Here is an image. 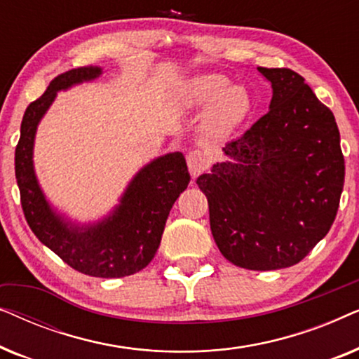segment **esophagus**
<instances>
[{
  "mask_svg": "<svg viewBox=\"0 0 359 359\" xmlns=\"http://www.w3.org/2000/svg\"><path fill=\"white\" fill-rule=\"evenodd\" d=\"M186 161H188L189 173H191V176H193V178L199 176L209 166V158L203 154V151H199V150H191L189 154L186 155Z\"/></svg>",
  "mask_w": 359,
  "mask_h": 359,
  "instance_id": "1",
  "label": "esophagus"
}]
</instances>
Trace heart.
I'll list each match as a JSON object with an SVG mask.
<instances>
[{"instance_id":"1","label":"heart","mask_w":359,"mask_h":359,"mask_svg":"<svg viewBox=\"0 0 359 359\" xmlns=\"http://www.w3.org/2000/svg\"><path fill=\"white\" fill-rule=\"evenodd\" d=\"M184 102L191 107L209 106L205 134L224 139L232 134L252 111V96L242 85H229L222 75H201L184 88Z\"/></svg>"}]
</instances>
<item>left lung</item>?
Wrapping results in <instances>:
<instances>
[{
	"mask_svg": "<svg viewBox=\"0 0 359 359\" xmlns=\"http://www.w3.org/2000/svg\"><path fill=\"white\" fill-rule=\"evenodd\" d=\"M258 72L271 83L269 111L222 149L196 183L212 237L235 266L289 268L325 237L345 183L335 116L289 68Z\"/></svg>",
	"mask_w": 359,
	"mask_h": 359,
	"instance_id": "left-lung-1",
	"label": "left lung"
}]
</instances>
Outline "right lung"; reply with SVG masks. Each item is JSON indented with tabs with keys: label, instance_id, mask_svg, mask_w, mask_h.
Listing matches in <instances>:
<instances>
[{
	"label": "right lung",
	"instance_id": "1",
	"mask_svg": "<svg viewBox=\"0 0 359 359\" xmlns=\"http://www.w3.org/2000/svg\"><path fill=\"white\" fill-rule=\"evenodd\" d=\"M101 75L100 67L63 73L27 106L14 170L29 227L47 248L88 276L124 278L144 269L160 247L170 210L189 184L184 155L171 151L142 166L126 186L119 203L101 219L90 222L72 219L55 208L43 193L34 166L37 127L58 93L95 81Z\"/></svg>",
	"mask_w": 359,
	"mask_h": 359
}]
</instances>
